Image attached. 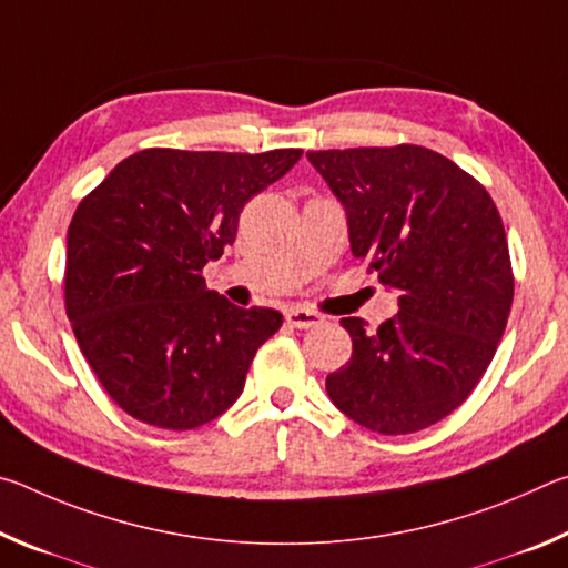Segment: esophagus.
Instances as JSON below:
<instances>
[{"label":"esophagus","instance_id":"34e87169","mask_svg":"<svg viewBox=\"0 0 568 568\" xmlns=\"http://www.w3.org/2000/svg\"><path fill=\"white\" fill-rule=\"evenodd\" d=\"M285 321L291 323L293 328H315V325L323 323L318 313L305 311V307H291V311H285Z\"/></svg>","mask_w":568,"mask_h":568}]
</instances>
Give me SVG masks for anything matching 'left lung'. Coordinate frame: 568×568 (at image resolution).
Returning a JSON list of instances; mask_svg holds the SVG:
<instances>
[{"label": "left lung", "instance_id": "1", "mask_svg": "<svg viewBox=\"0 0 568 568\" xmlns=\"http://www.w3.org/2000/svg\"><path fill=\"white\" fill-rule=\"evenodd\" d=\"M307 160L345 210L351 253L398 293V313L378 331L341 321L353 353L325 390L363 428L416 434L470 396L506 331L514 277L501 215L434 150H323Z\"/></svg>", "mask_w": 568, "mask_h": 568}]
</instances>
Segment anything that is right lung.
<instances>
[{"label": "right lung", "mask_w": 568, "mask_h": 568, "mask_svg": "<svg viewBox=\"0 0 568 568\" xmlns=\"http://www.w3.org/2000/svg\"><path fill=\"white\" fill-rule=\"evenodd\" d=\"M301 155L142 150L77 207L67 230V318L94 376L132 418L190 430L240 398L283 315L233 305L200 273L235 243L247 200Z\"/></svg>", "instance_id": "obj_1"}]
</instances>
